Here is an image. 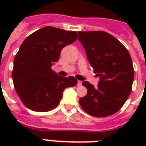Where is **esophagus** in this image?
<instances>
[{"mask_svg": "<svg viewBox=\"0 0 146 146\" xmlns=\"http://www.w3.org/2000/svg\"><path fill=\"white\" fill-rule=\"evenodd\" d=\"M82 85V81L81 80H78L77 82V86H81Z\"/></svg>", "mask_w": 146, "mask_h": 146, "instance_id": "obj_1", "label": "esophagus"}]
</instances>
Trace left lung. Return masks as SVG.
<instances>
[{"label":"left lung","instance_id":"8db88e82","mask_svg":"<svg viewBox=\"0 0 146 146\" xmlns=\"http://www.w3.org/2000/svg\"><path fill=\"white\" fill-rule=\"evenodd\" d=\"M88 62L99 77L98 87L83 82L88 93L80 98L83 110L98 117L119 111L131 92L134 68L128 51L110 33L103 31L78 32Z\"/></svg>","mask_w":146,"mask_h":146}]
</instances>
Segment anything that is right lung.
<instances>
[{
  "mask_svg": "<svg viewBox=\"0 0 146 146\" xmlns=\"http://www.w3.org/2000/svg\"><path fill=\"white\" fill-rule=\"evenodd\" d=\"M77 38L76 31L45 27L27 36L14 59L12 79L23 104L36 112L57 106L67 88L77 84L74 76H61L51 70L62 49Z\"/></svg>",
  "mask_w": 146,
  "mask_h": 146,
  "instance_id": "obj_1",
  "label": "right lung"
}]
</instances>
